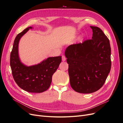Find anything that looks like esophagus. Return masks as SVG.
Instances as JSON below:
<instances>
[{"instance_id":"1","label":"esophagus","mask_w":123,"mask_h":123,"mask_svg":"<svg viewBox=\"0 0 123 123\" xmlns=\"http://www.w3.org/2000/svg\"><path fill=\"white\" fill-rule=\"evenodd\" d=\"M66 60V56H64V55H62V61H63V62H64V61H65Z\"/></svg>"}]
</instances>
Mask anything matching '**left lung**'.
I'll return each instance as SVG.
<instances>
[{"label": "left lung", "instance_id": "8db88e82", "mask_svg": "<svg viewBox=\"0 0 123 123\" xmlns=\"http://www.w3.org/2000/svg\"><path fill=\"white\" fill-rule=\"evenodd\" d=\"M90 28L92 39L71 44L65 51L70 85L80 93H91L99 90L105 83L111 67L108 38L98 27Z\"/></svg>", "mask_w": 123, "mask_h": 123}]
</instances>
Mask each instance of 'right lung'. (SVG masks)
I'll list each match as a JSON object with an SVG mask.
<instances>
[{
	"mask_svg": "<svg viewBox=\"0 0 123 123\" xmlns=\"http://www.w3.org/2000/svg\"><path fill=\"white\" fill-rule=\"evenodd\" d=\"M31 28L25 29L16 36L10 54V66L18 86L29 92L41 93L50 87L52 75L62 62V57H49L40 64L30 67L22 64L18 57V43L21 36Z\"/></svg>",
	"mask_w": 123,
	"mask_h": 123,
	"instance_id": "add662e5",
	"label": "right lung"
}]
</instances>
